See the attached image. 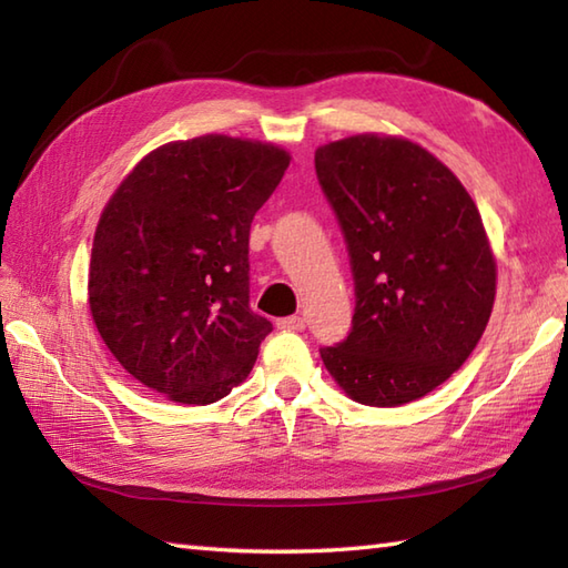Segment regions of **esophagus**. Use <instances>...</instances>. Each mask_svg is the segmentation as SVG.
I'll return each instance as SVG.
<instances>
[{
	"label": "esophagus",
	"instance_id": "1",
	"mask_svg": "<svg viewBox=\"0 0 568 568\" xmlns=\"http://www.w3.org/2000/svg\"><path fill=\"white\" fill-rule=\"evenodd\" d=\"M277 329H285V332H303L305 329V320L295 315V317H283L277 320Z\"/></svg>",
	"mask_w": 568,
	"mask_h": 568
}]
</instances>
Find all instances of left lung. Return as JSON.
Returning a JSON list of instances; mask_svg holds the SVG:
<instances>
[{
    "mask_svg": "<svg viewBox=\"0 0 568 568\" xmlns=\"http://www.w3.org/2000/svg\"><path fill=\"white\" fill-rule=\"evenodd\" d=\"M315 171L346 241L356 307L320 354L361 405L432 393L474 352L496 300V258L478 207L417 143L361 134L327 143Z\"/></svg>",
    "mask_w": 568,
    "mask_h": 568,
    "instance_id": "obj_1",
    "label": "left lung"
}]
</instances>
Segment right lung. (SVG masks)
<instances>
[{
	"instance_id": "right-lung-1",
	"label": "right lung",
	"mask_w": 568,
	"mask_h": 568,
	"mask_svg": "<svg viewBox=\"0 0 568 568\" xmlns=\"http://www.w3.org/2000/svg\"><path fill=\"white\" fill-rule=\"evenodd\" d=\"M291 155L200 136L151 151L100 216L90 310L139 383L183 405L232 393L273 324L248 307V232Z\"/></svg>"
}]
</instances>
